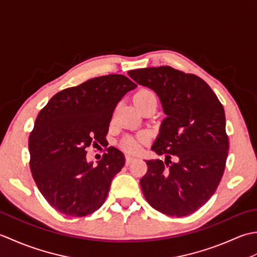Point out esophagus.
<instances>
[{
    "mask_svg": "<svg viewBox=\"0 0 257 257\" xmlns=\"http://www.w3.org/2000/svg\"><path fill=\"white\" fill-rule=\"evenodd\" d=\"M135 160H136V157L135 156H133V155H127V156H125V163H127V165H130V163H132Z\"/></svg>",
    "mask_w": 257,
    "mask_h": 257,
    "instance_id": "obj_1",
    "label": "esophagus"
}]
</instances>
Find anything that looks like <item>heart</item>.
Instances as JSON below:
<instances>
[{
	"mask_svg": "<svg viewBox=\"0 0 257 257\" xmlns=\"http://www.w3.org/2000/svg\"><path fill=\"white\" fill-rule=\"evenodd\" d=\"M134 102L139 110H141V109H144L145 107L150 105V103H157V99L154 92L143 88L139 89L134 95ZM147 136L145 134H140L138 136H135V137H128L124 140L123 146L128 151L138 152L141 149L143 144H145Z\"/></svg>",
	"mask_w": 257,
	"mask_h": 257,
	"instance_id": "obj_1",
	"label": "heart"
}]
</instances>
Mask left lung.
<instances>
[{"instance_id":"1","label":"left lung","mask_w":257,"mask_h":257,"mask_svg":"<svg viewBox=\"0 0 257 257\" xmlns=\"http://www.w3.org/2000/svg\"><path fill=\"white\" fill-rule=\"evenodd\" d=\"M159 96L167 118L152 146L166 161L147 160L140 185L148 203L163 214L185 216L204 205L217 189L228 150L224 108L199 76L170 66L128 72Z\"/></svg>"}]
</instances>
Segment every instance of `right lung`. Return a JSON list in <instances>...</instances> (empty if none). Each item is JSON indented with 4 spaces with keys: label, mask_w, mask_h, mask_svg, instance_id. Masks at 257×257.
I'll return each instance as SVG.
<instances>
[{
    "label": "right lung",
    "mask_w": 257,
    "mask_h": 257,
    "mask_svg": "<svg viewBox=\"0 0 257 257\" xmlns=\"http://www.w3.org/2000/svg\"><path fill=\"white\" fill-rule=\"evenodd\" d=\"M136 86L123 75L95 77L57 92L38 113L29 138L30 167L38 190L58 212L81 217L103 204L124 156L109 147L92 167L86 148L106 145L114 108Z\"/></svg>",
    "instance_id": "1"
}]
</instances>
